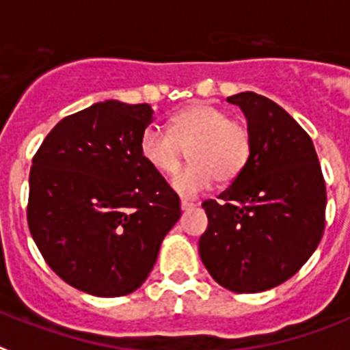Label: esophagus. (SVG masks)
Segmentation results:
<instances>
[{
  "label": "esophagus",
  "instance_id": "obj_1",
  "mask_svg": "<svg viewBox=\"0 0 350 350\" xmlns=\"http://www.w3.org/2000/svg\"><path fill=\"white\" fill-rule=\"evenodd\" d=\"M192 208H196V204H193V202H190V200H181V209H183V211H187V209H192Z\"/></svg>",
  "mask_w": 350,
  "mask_h": 350
}]
</instances>
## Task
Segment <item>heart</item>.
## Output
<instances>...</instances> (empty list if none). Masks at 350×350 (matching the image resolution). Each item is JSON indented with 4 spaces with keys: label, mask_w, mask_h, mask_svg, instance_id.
<instances>
[{
    "label": "heart",
    "mask_w": 350,
    "mask_h": 350,
    "mask_svg": "<svg viewBox=\"0 0 350 350\" xmlns=\"http://www.w3.org/2000/svg\"><path fill=\"white\" fill-rule=\"evenodd\" d=\"M171 133L158 126L142 132L139 150L144 162L154 171L174 176L190 148V160L172 181L179 196L196 197L220 179L229 183L247 167L252 153V135L243 121L213 103H196L174 114L169 123Z\"/></svg>",
    "instance_id": "1"
}]
</instances>
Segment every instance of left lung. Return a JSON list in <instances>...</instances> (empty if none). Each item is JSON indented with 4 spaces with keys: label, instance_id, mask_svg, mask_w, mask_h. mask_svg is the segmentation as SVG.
Wrapping results in <instances>:
<instances>
[{
    "label": "left lung",
    "instance_id": "left-lung-1",
    "mask_svg": "<svg viewBox=\"0 0 350 350\" xmlns=\"http://www.w3.org/2000/svg\"><path fill=\"white\" fill-rule=\"evenodd\" d=\"M239 105L252 135L247 167L218 200H204L202 264L221 287L262 293L301 269L324 232L326 183L314 142L288 112L245 91Z\"/></svg>",
    "mask_w": 350,
    "mask_h": 350
}]
</instances>
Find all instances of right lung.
I'll return each instance as SVG.
<instances>
[{
	"mask_svg": "<svg viewBox=\"0 0 350 350\" xmlns=\"http://www.w3.org/2000/svg\"><path fill=\"white\" fill-rule=\"evenodd\" d=\"M148 103L105 102L54 126L29 172L28 226L45 262L98 297L133 293L181 217L178 193L144 162Z\"/></svg>",
	"mask_w": 350,
	"mask_h": 350,
	"instance_id": "obj_1",
	"label": "right lung"
}]
</instances>
